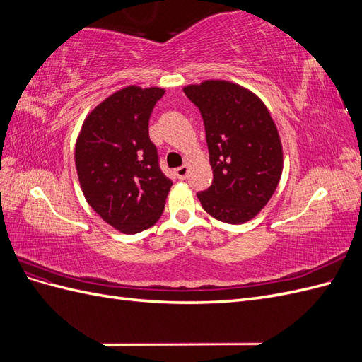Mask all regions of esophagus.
I'll return each mask as SVG.
<instances>
[{
	"label": "esophagus",
	"instance_id": "1",
	"mask_svg": "<svg viewBox=\"0 0 362 362\" xmlns=\"http://www.w3.org/2000/svg\"><path fill=\"white\" fill-rule=\"evenodd\" d=\"M187 173H189L187 164H184V166L175 169V175H177V178H180V180H184L185 177H187Z\"/></svg>",
	"mask_w": 362,
	"mask_h": 362
}]
</instances>
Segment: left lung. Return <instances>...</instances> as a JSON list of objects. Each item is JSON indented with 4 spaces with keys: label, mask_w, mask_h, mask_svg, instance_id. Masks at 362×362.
<instances>
[{
    "label": "left lung",
    "mask_w": 362,
    "mask_h": 362,
    "mask_svg": "<svg viewBox=\"0 0 362 362\" xmlns=\"http://www.w3.org/2000/svg\"><path fill=\"white\" fill-rule=\"evenodd\" d=\"M199 108L213 182L196 193L204 210L225 223L255 217L275 193L282 173V145L258 96L229 81L184 87Z\"/></svg>",
    "instance_id": "1"
}]
</instances>
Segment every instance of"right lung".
<instances>
[{
    "label": "right lung",
    "instance_id": "right-lung-1",
    "mask_svg": "<svg viewBox=\"0 0 362 362\" xmlns=\"http://www.w3.org/2000/svg\"><path fill=\"white\" fill-rule=\"evenodd\" d=\"M163 95L160 87L117 90L93 108L76 139L75 166L86 201L125 234L158 221L172 185L149 139V117Z\"/></svg>",
    "mask_w": 362,
    "mask_h": 362
}]
</instances>
